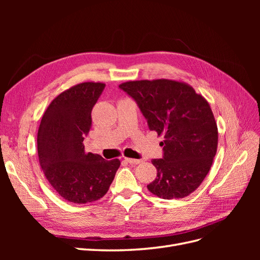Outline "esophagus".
Wrapping results in <instances>:
<instances>
[{
  "mask_svg": "<svg viewBox=\"0 0 260 260\" xmlns=\"http://www.w3.org/2000/svg\"><path fill=\"white\" fill-rule=\"evenodd\" d=\"M124 159H125V161H127V162H129V164H135V165L142 162V160H141V159H135V158H124Z\"/></svg>",
  "mask_w": 260,
  "mask_h": 260,
  "instance_id": "esophagus-1",
  "label": "esophagus"
}]
</instances>
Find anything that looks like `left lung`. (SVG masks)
Instances as JSON below:
<instances>
[{"label": "left lung", "mask_w": 260, "mask_h": 260, "mask_svg": "<svg viewBox=\"0 0 260 260\" xmlns=\"http://www.w3.org/2000/svg\"><path fill=\"white\" fill-rule=\"evenodd\" d=\"M135 99L148 128L164 136V156L153 159L157 178L148 191L164 200L183 199L209 172L218 146V128L206 99L190 84L169 79L119 84Z\"/></svg>", "instance_id": "8db88e82"}]
</instances>
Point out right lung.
<instances>
[{
	"instance_id": "obj_1",
	"label": "right lung",
	"mask_w": 260,
	"mask_h": 260,
	"mask_svg": "<svg viewBox=\"0 0 260 260\" xmlns=\"http://www.w3.org/2000/svg\"><path fill=\"white\" fill-rule=\"evenodd\" d=\"M105 88L102 82L76 84L55 98L38 130L39 162L45 178L62 199L74 204L95 202L107 193L120 166L86 153L83 140L91 113Z\"/></svg>"
}]
</instances>
